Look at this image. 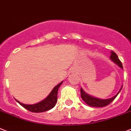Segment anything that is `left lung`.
Wrapping results in <instances>:
<instances>
[{
	"mask_svg": "<svg viewBox=\"0 0 131 131\" xmlns=\"http://www.w3.org/2000/svg\"><path fill=\"white\" fill-rule=\"evenodd\" d=\"M110 58H111V61H113L115 64H117L120 68L123 69L122 63H121V61L119 59V57H118L117 54H116L115 52L113 51L111 52V56H110ZM122 87H121V88L120 89V90L119 91V92L116 94L115 96H113V97H111V98L106 99V100H102V99L96 98V97H93V96H91V95L86 94V93L83 90L82 88H81V89H80L81 97L82 98V100H84V102H86L88 105H90V106L91 107H105L106 106V105H109L111 102H113V100L115 99V97L117 96L119 93L120 92V91L121 90V89H122Z\"/></svg>",
	"mask_w": 131,
	"mask_h": 131,
	"instance_id": "obj_1",
	"label": "left lung"
}]
</instances>
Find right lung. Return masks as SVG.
I'll use <instances>...</instances> for the list:
<instances>
[{
  "instance_id": "right-lung-1",
  "label": "right lung",
  "mask_w": 131,
  "mask_h": 131,
  "mask_svg": "<svg viewBox=\"0 0 131 131\" xmlns=\"http://www.w3.org/2000/svg\"><path fill=\"white\" fill-rule=\"evenodd\" d=\"M63 82H61L60 84L56 86L53 89V90L51 92L49 95L41 102H39V103H36V104H33V105H26L24 103H20L19 101L16 100V102L18 103H20V105L22 107L28 110V111L34 112V113H41L44 111H48L53 108L56 104L57 102V93L59 87L62 84Z\"/></svg>"
}]
</instances>
